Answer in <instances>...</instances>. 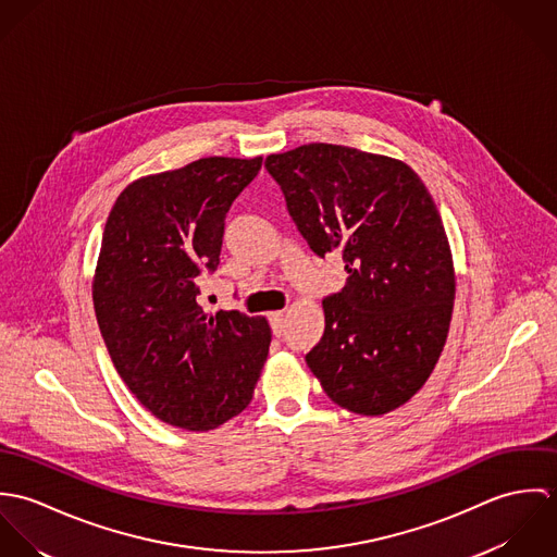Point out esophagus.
Instances as JSON below:
<instances>
[{
  "label": "esophagus",
  "instance_id": "esophagus-1",
  "mask_svg": "<svg viewBox=\"0 0 557 557\" xmlns=\"http://www.w3.org/2000/svg\"><path fill=\"white\" fill-rule=\"evenodd\" d=\"M268 319H270L272 332H274L276 336H281V332H283V313H281V311H274V313L268 315Z\"/></svg>",
  "mask_w": 557,
  "mask_h": 557
}]
</instances>
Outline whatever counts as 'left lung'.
Here are the masks:
<instances>
[{
    "label": "left lung",
    "instance_id": "left-lung-1",
    "mask_svg": "<svg viewBox=\"0 0 557 557\" xmlns=\"http://www.w3.org/2000/svg\"><path fill=\"white\" fill-rule=\"evenodd\" d=\"M311 250H341L347 283L323 298L307 364L336 405L382 416L413 397L444 349L455 270L442 216L411 166L309 144L265 159Z\"/></svg>",
    "mask_w": 557,
    "mask_h": 557
}]
</instances>
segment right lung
<instances>
[{
	"mask_svg": "<svg viewBox=\"0 0 557 557\" xmlns=\"http://www.w3.org/2000/svg\"><path fill=\"white\" fill-rule=\"evenodd\" d=\"M199 159L128 184L109 212L91 298L109 356L166 424L210 431L250 403L272 341L263 318L208 315L199 276L221 263L225 219L261 169Z\"/></svg>",
	"mask_w": 557,
	"mask_h": 557,
	"instance_id": "add662e5",
	"label": "right lung"
}]
</instances>
